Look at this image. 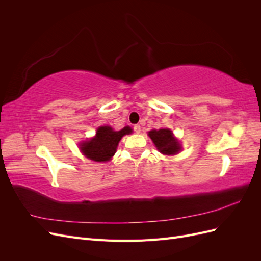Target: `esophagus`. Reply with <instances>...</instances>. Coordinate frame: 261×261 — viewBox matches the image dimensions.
I'll return each mask as SVG.
<instances>
[{"instance_id": "1", "label": "esophagus", "mask_w": 261, "mask_h": 261, "mask_svg": "<svg viewBox=\"0 0 261 261\" xmlns=\"http://www.w3.org/2000/svg\"><path fill=\"white\" fill-rule=\"evenodd\" d=\"M134 130H135L137 134H138V133H140V125H138V124L134 125Z\"/></svg>"}]
</instances>
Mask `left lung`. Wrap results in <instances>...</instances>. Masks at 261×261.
I'll return each mask as SVG.
<instances>
[{
  "label": "left lung",
  "instance_id": "obj_1",
  "mask_svg": "<svg viewBox=\"0 0 261 261\" xmlns=\"http://www.w3.org/2000/svg\"><path fill=\"white\" fill-rule=\"evenodd\" d=\"M149 137L163 154H176L180 150L177 139L173 137V133L170 129L161 128L159 130H151L149 132Z\"/></svg>",
  "mask_w": 261,
  "mask_h": 261
}]
</instances>
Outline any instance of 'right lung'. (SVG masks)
Masks as SVG:
<instances>
[{"label":"right lung","instance_id":"obj_1","mask_svg":"<svg viewBox=\"0 0 261 261\" xmlns=\"http://www.w3.org/2000/svg\"><path fill=\"white\" fill-rule=\"evenodd\" d=\"M132 128L126 126L115 132L110 126H101L98 128L96 137L81 144L82 152L90 160L102 162L111 159L116 151L118 141L126 134H130Z\"/></svg>","mask_w":261,"mask_h":261}]
</instances>
